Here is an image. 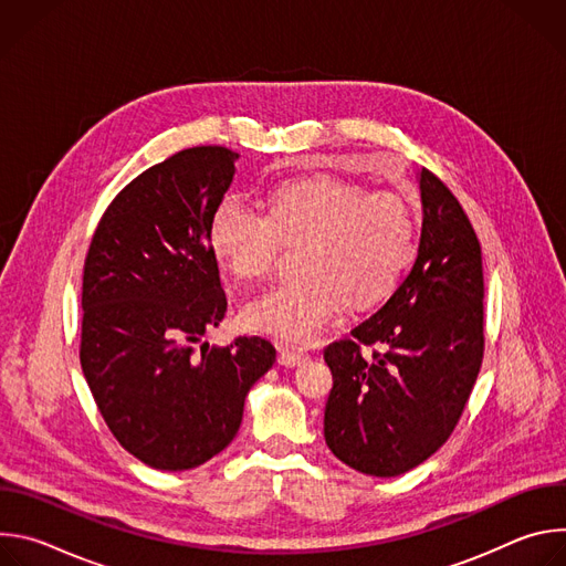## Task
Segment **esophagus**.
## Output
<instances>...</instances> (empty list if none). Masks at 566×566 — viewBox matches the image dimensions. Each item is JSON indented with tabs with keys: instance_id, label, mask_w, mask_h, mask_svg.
Returning <instances> with one entry per match:
<instances>
[{
	"instance_id": "34e87169",
	"label": "esophagus",
	"mask_w": 566,
	"mask_h": 566,
	"mask_svg": "<svg viewBox=\"0 0 566 566\" xmlns=\"http://www.w3.org/2000/svg\"><path fill=\"white\" fill-rule=\"evenodd\" d=\"M302 360H306L304 352H297V349H291V347H280V354H277V363L280 365L297 367Z\"/></svg>"
}]
</instances>
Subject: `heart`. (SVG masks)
Wrapping results in <instances>:
<instances>
[{
  "instance_id": "1",
  "label": "heart",
  "mask_w": 566,
  "mask_h": 566,
  "mask_svg": "<svg viewBox=\"0 0 566 566\" xmlns=\"http://www.w3.org/2000/svg\"><path fill=\"white\" fill-rule=\"evenodd\" d=\"M297 284L251 300L247 327L284 343H311L349 306L389 297L415 255V214L394 190L317 177L277 186L269 214L223 197L210 217L214 258L241 280L273 273L282 247H302Z\"/></svg>"
}]
</instances>
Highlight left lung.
<instances>
[{"label":"left lung","instance_id":"8db88e82","mask_svg":"<svg viewBox=\"0 0 566 566\" xmlns=\"http://www.w3.org/2000/svg\"><path fill=\"white\" fill-rule=\"evenodd\" d=\"M419 255L391 297L325 349L329 450L371 476L432 457L457 428L483 358L476 232L450 188L421 170Z\"/></svg>","mask_w":566,"mask_h":566}]
</instances>
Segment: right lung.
<instances>
[{
    "instance_id": "obj_1",
    "label": "right lung",
    "mask_w": 566,
    "mask_h": 566,
    "mask_svg": "<svg viewBox=\"0 0 566 566\" xmlns=\"http://www.w3.org/2000/svg\"><path fill=\"white\" fill-rule=\"evenodd\" d=\"M237 158L199 145L147 168L107 206L85 258L80 365L116 441L156 470L221 452L275 363L260 336L198 344L228 306L210 217Z\"/></svg>"
}]
</instances>
